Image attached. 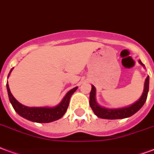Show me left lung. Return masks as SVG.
I'll return each instance as SVG.
<instances>
[{
	"instance_id": "obj_1",
	"label": "left lung",
	"mask_w": 154,
	"mask_h": 154,
	"mask_svg": "<svg viewBox=\"0 0 154 154\" xmlns=\"http://www.w3.org/2000/svg\"><path fill=\"white\" fill-rule=\"evenodd\" d=\"M139 63L144 66V64H142V62L140 60H139ZM149 77L148 76L145 79L144 92H143L142 95L140 98L139 100L137 101L136 103H133L130 106H126L124 108L119 109H106L101 107L100 106H98L96 103L95 99V87L92 85V89H91L90 94V107L92 108L93 111L94 112L96 116L99 118H102V119H118L130 117L139 111L140 109L142 107L143 105L145 104V101L147 99L148 92H149Z\"/></svg>"
}]
</instances>
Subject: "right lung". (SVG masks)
<instances>
[{"mask_svg": "<svg viewBox=\"0 0 154 154\" xmlns=\"http://www.w3.org/2000/svg\"><path fill=\"white\" fill-rule=\"evenodd\" d=\"M12 69L10 70V72L12 71ZM6 87L9 101L15 111L23 118L36 123H50L60 119L66 112L71 96L77 89V87H75L69 90L66 95L64 96L61 103L55 107H28L18 103L14 97L12 95L8 82L6 84Z\"/></svg>", "mask_w": 154, "mask_h": 154, "instance_id": "1", "label": "right lung"}]
</instances>
